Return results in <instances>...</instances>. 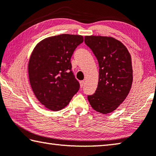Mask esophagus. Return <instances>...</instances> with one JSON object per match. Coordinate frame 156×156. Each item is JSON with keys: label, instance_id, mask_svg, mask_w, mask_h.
I'll use <instances>...</instances> for the list:
<instances>
[{"label": "esophagus", "instance_id": "esophagus-1", "mask_svg": "<svg viewBox=\"0 0 156 156\" xmlns=\"http://www.w3.org/2000/svg\"><path fill=\"white\" fill-rule=\"evenodd\" d=\"M84 84H85V81L84 80H81L80 81V87H83L84 86Z\"/></svg>", "mask_w": 156, "mask_h": 156}]
</instances>
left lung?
Masks as SVG:
<instances>
[{
    "instance_id": "1",
    "label": "left lung",
    "mask_w": 156,
    "mask_h": 156,
    "mask_svg": "<svg viewBox=\"0 0 156 156\" xmlns=\"http://www.w3.org/2000/svg\"><path fill=\"white\" fill-rule=\"evenodd\" d=\"M85 43L99 66L98 87L94 94L87 96L88 101L94 110L110 113L123 102L131 88V56L126 47L111 37L85 36Z\"/></svg>"
}]
</instances>
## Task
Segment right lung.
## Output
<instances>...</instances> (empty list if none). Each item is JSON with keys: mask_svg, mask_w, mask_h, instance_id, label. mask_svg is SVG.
I'll return each mask as SVG.
<instances>
[{"mask_svg": "<svg viewBox=\"0 0 156 156\" xmlns=\"http://www.w3.org/2000/svg\"><path fill=\"white\" fill-rule=\"evenodd\" d=\"M83 37L62 34L43 39L34 47L28 62V76L36 98L48 109L67 105L80 88L71 71V58Z\"/></svg>", "mask_w": 156, "mask_h": 156, "instance_id": "right-lung-1", "label": "right lung"}]
</instances>
